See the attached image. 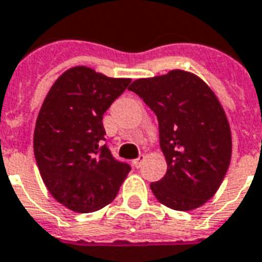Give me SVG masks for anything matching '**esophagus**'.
<instances>
[{"instance_id":"34e87169","label":"esophagus","mask_w":262,"mask_h":262,"mask_svg":"<svg viewBox=\"0 0 262 262\" xmlns=\"http://www.w3.org/2000/svg\"><path fill=\"white\" fill-rule=\"evenodd\" d=\"M144 160H146V158H144V156H140V157H139V158H137V160L133 161V165L136 166V168H140V166L143 165V162H144Z\"/></svg>"}]
</instances>
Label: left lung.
Listing matches in <instances>:
<instances>
[{
  "mask_svg": "<svg viewBox=\"0 0 262 262\" xmlns=\"http://www.w3.org/2000/svg\"><path fill=\"white\" fill-rule=\"evenodd\" d=\"M156 112L165 176L150 187L176 211L199 208L218 191L232 157L229 121L218 97L194 73L173 69L129 87Z\"/></svg>",
  "mask_w": 262,
  "mask_h": 262,
  "instance_id": "1",
  "label": "left lung"
}]
</instances>
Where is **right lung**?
I'll list each match as a JSON object with an SVG mask.
<instances>
[{"instance_id": "add662e5", "label": "right lung", "mask_w": 262, "mask_h": 262, "mask_svg": "<svg viewBox=\"0 0 262 262\" xmlns=\"http://www.w3.org/2000/svg\"><path fill=\"white\" fill-rule=\"evenodd\" d=\"M132 79L73 67L54 82L38 112L33 147L50 194L75 212H94L118 194L130 166L102 146V115Z\"/></svg>"}]
</instances>
